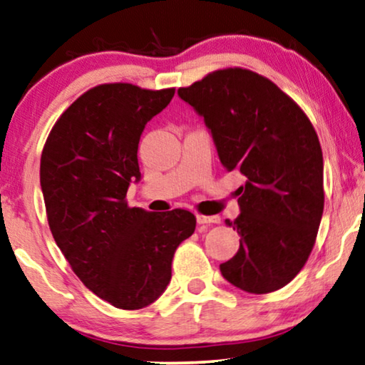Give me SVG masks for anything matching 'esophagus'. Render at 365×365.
<instances>
[{"label": "esophagus", "instance_id": "obj_1", "mask_svg": "<svg viewBox=\"0 0 365 365\" xmlns=\"http://www.w3.org/2000/svg\"><path fill=\"white\" fill-rule=\"evenodd\" d=\"M198 225H213V222H220V216H205V215H197Z\"/></svg>", "mask_w": 365, "mask_h": 365}]
</instances>
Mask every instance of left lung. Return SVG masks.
<instances>
[{
  "label": "left lung",
  "instance_id": "1",
  "mask_svg": "<svg viewBox=\"0 0 365 365\" xmlns=\"http://www.w3.org/2000/svg\"><path fill=\"white\" fill-rule=\"evenodd\" d=\"M178 96L211 130L221 164L247 178L237 188L239 251L225 279L264 295L295 279L312 254L324 208L323 152L300 106L274 81L246 68L208 73Z\"/></svg>",
  "mask_w": 365,
  "mask_h": 365
}]
</instances>
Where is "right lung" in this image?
I'll return each mask as SVG.
<instances>
[{"instance_id": "obj_1", "label": "right lung", "mask_w": 365, "mask_h": 365, "mask_svg": "<svg viewBox=\"0 0 365 365\" xmlns=\"http://www.w3.org/2000/svg\"><path fill=\"white\" fill-rule=\"evenodd\" d=\"M173 93L98 85L62 113L41 155L57 246L88 290L121 309H140L164 293L173 254L197 226L187 210L152 213L126 201L129 183L140 178V134Z\"/></svg>"}]
</instances>
